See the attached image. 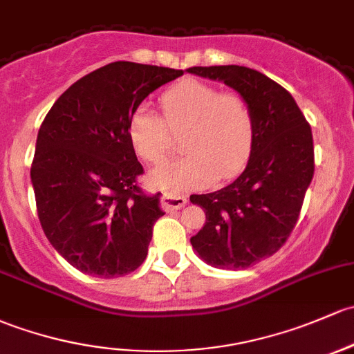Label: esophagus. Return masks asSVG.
Masks as SVG:
<instances>
[{"label": "esophagus", "mask_w": 354, "mask_h": 354, "mask_svg": "<svg viewBox=\"0 0 354 354\" xmlns=\"http://www.w3.org/2000/svg\"><path fill=\"white\" fill-rule=\"evenodd\" d=\"M161 203L162 207L166 208V210H178V208H181L187 203V198H185L183 195H174V193H165L161 198Z\"/></svg>", "instance_id": "esophagus-1"}]
</instances>
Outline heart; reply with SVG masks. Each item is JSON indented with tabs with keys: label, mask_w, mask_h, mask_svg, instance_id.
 <instances>
[{
	"label": "heart",
	"mask_w": 354,
	"mask_h": 354,
	"mask_svg": "<svg viewBox=\"0 0 354 354\" xmlns=\"http://www.w3.org/2000/svg\"><path fill=\"white\" fill-rule=\"evenodd\" d=\"M162 118L147 106H137L127 133L133 151L151 165L162 162L180 137L183 158L149 173L151 187L183 192L205 188L230 178L248 165L254 147V115L243 95L218 91L198 80H181L159 96Z\"/></svg>",
	"instance_id": "1"
}]
</instances>
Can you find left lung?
<instances>
[{
    "label": "left lung",
    "mask_w": 354,
    "mask_h": 354,
    "mask_svg": "<svg viewBox=\"0 0 354 354\" xmlns=\"http://www.w3.org/2000/svg\"><path fill=\"white\" fill-rule=\"evenodd\" d=\"M243 95L254 115V147L237 180L217 192L192 195L205 224L189 239L196 254L222 270H245L278 251L299 221L314 176L310 125L293 96L244 66L189 68Z\"/></svg>",
    "instance_id": "obj_1"
}]
</instances>
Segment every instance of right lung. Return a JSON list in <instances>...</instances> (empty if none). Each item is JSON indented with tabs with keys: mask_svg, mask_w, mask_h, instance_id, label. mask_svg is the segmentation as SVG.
<instances>
[{
	"mask_svg": "<svg viewBox=\"0 0 354 354\" xmlns=\"http://www.w3.org/2000/svg\"><path fill=\"white\" fill-rule=\"evenodd\" d=\"M180 69L117 61L69 86L39 129L30 178L52 248L76 270L117 278L144 263L159 195L137 187L144 173L129 140L132 111Z\"/></svg>",
	"mask_w": 354,
	"mask_h": 354,
	"instance_id": "add662e5",
	"label": "right lung"
}]
</instances>
